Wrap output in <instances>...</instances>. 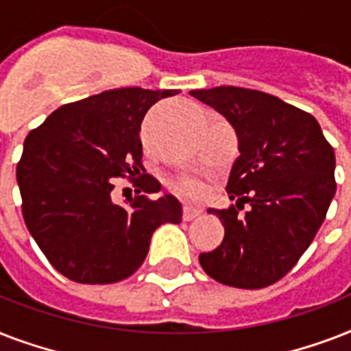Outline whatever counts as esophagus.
Here are the masks:
<instances>
[{"mask_svg":"<svg viewBox=\"0 0 351 351\" xmlns=\"http://www.w3.org/2000/svg\"><path fill=\"white\" fill-rule=\"evenodd\" d=\"M200 213H202V209L197 208V206H193V204H186V206H184V220H187V222L200 217Z\"/></svg>","mask_w":351,"mask_h":351,"instance_id":"obj_1","label":"esophagus"}]
</instances>
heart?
Instances as JSON below:
<instances>
[{"label":"heart","instance_id":"b5f03b06","mask_svg":"<svg viewBox=\"0 0 351 351\" xmlns=\"http://www.w3.org/2000/svg\"><path fill=\"white\" fill-rule=\"evenodd\" d=\"M178 187H180V191L184 193V195H187V197H200V195L204 193L202 186H200L198 182H193V180L182 182Z\"/></svg>","mask_w":351,"mask_h":351}]
</instances>
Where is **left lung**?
Returning a JSON list of instances; mask_svg holds the SVG:
<instances>
[{
    "instance_id": "left-lung-1",
    "label": "left lung",
    "mask_w": 351,
    "mask_h": 351,
    "mask_svg": "<svg viewBox=\"0 0 351 351\" xmlns=\"http://www.w3.org/2000/svg\"><path fill=\"white\" fill-rule=\"evenodd\" d=\"M233 125L240 156L226 191L237 206L208 209L224 226L217 250L200 253L220 284L258 289L299 262L335 197V153L310 112L261 90L222 85L191 90ZM252 206L245 215L238 211Z\"/></svg>"
}]
</instances>
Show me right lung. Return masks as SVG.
I'll return each instance as SVG.
<instances>
[{"instance_id":"right-lung-1","label":"right lung","mask_w":351,"mask_h":351,"mask_svg":"<svg viewBox=\"0 0 351 351\" xmlns=\"http://www.w3.org/2000/svg\"><path fill=\"white\" fill-rule=\"evenodd\" d=\"M175 95L104 90L62 106L25 138L16 167L25 224L47 261L74 282H120L142 266L158 226L180 224L182 204L173 195H140L160 191L142 165V120ZM125 176L138 195L118 206L114 178Z\"/></svg>"}]
</instances>
